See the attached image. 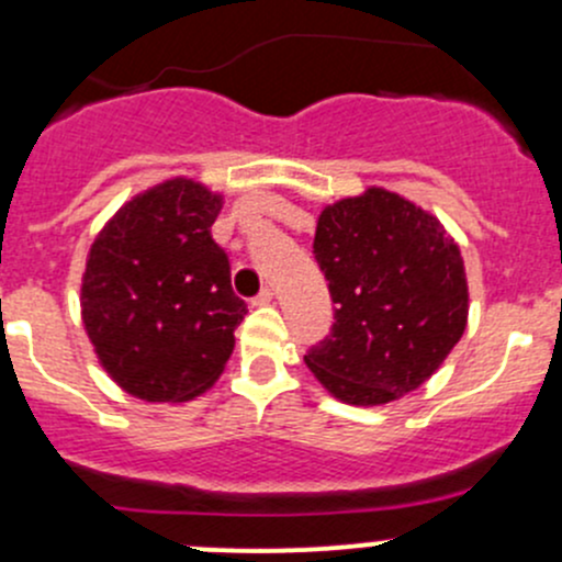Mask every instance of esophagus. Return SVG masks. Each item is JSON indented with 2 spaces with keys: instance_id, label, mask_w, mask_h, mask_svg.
Masks as SVG:
<instances>
[{
  "instance_id": "1",
  "label": "esophagus",
  "mask_w": 562,
  "mask_h": 562,
  "mask_svg": "<svg viewBox=\"0 0 562 562\" xmlns=\"http://www.w3.org/2000/svg\"><path fill=\"white\" fill-rule=\"evenodd\" d=\"M271 299H274V291H271V288H263V291L252 299V304L255 307H263V304H271Z\"/></svg>"
}]
</instances>
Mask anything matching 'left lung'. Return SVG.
Listing matches in <instances>:
<instances>
[{"mask_svg": "<svg viewBox=\"0 0 562 562\" xmlns=\"http://www.w3.org/2000/svg\"><path fill=\"white\" fill-rule=\"evenodd\" d=\"M315 260L334 323L304 364L348 405H386L418 389L468 326V280L443 225L396 192L372 187L323 209Z\"/></svg>", "mask_w": 562, "mask_h": 562, "instance_id": "obj_1", "label": "left lung"}]
</instances>
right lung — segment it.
<instances>
[{
  "mask_svg": "<svg viewBox=\"0 0 562 562\" xmlns=\"http://www.w3.org/2000/svg\"><path fill=\"white\" fill-rule=\"evenodd\" d=\"M223 198L171 179L133 198L89 249L83 326L108 375L146 402L203 394L234 353L247 304L212 239Z\"/></svg>",
  "mask_w": 562,
  "mask_h": 562,
  "instance_id": "obj_1",
  "label": "right lung"
}]
</instances>
